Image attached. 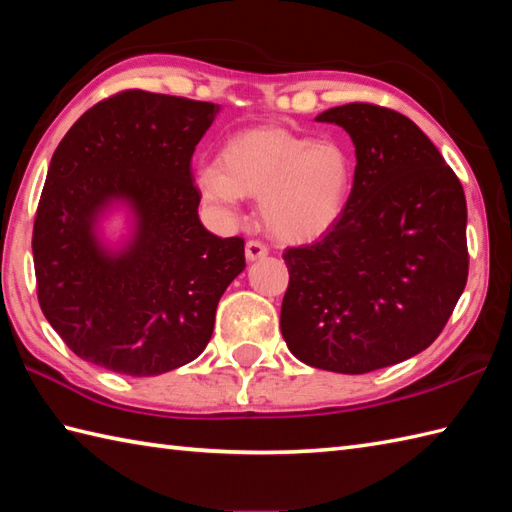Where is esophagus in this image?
Instances as JSON below:
<instances>
[{
  "label": "esophagus",
  "mask_w": 512,
  "mask_h": 512,
  "mask_svg": "<svg viewBox=\"0 0 512 512\" xmlns=\"http://www.w3.org/2000/svg\"><path fill=\"white\" fill-rule=\"evenodd\" d=\"M269 254V247L265 245V243H260V241H247V245H245V258L249 260V263H252V260H258V258H265Z\"/></svg>",
  "instance_id": "34e87169"
}]
</instances>
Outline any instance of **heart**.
I'll use <instances>...</instances> for the list:
<instances>
[{"mask_svg": "<svg viewBox=\"0 0 512 512\" xmlns=\"http://www.w3.org/2000/svg\"><path fill=\"white\" fill-rule=\"evenodd\" d=\"M342 146L313 142L280 127L243 131L225 142L219 162L197 170L201 199L221 219H234L243 197L260 199V217L280 241L306 243L342 217L350 192Z\"/></svg>", "mask_w": 512, "mask_h": 512, "instance_id": "b5f03b06", "label": "heart"}]
</instances>
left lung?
<instances>
[{
  "label": "left lung",
  "mask_w": 512,
  "mask_h": 512,
  "mask_svg": "<svg viewBox=\"0 0 512 512\" xmlns=\"http://www.w3.org/2000/svg\"><path fill=\"white\" fill-rule=\"evenodd\" d=\"M315 120L348 131L355 179L331 230L282 254L280 331L309 366L363 374L418 355L449 322L469 276L467 201L403 113L348 102Z\"/></svg>",
  "instance_id": "left-lung-1"
}]
</instances>
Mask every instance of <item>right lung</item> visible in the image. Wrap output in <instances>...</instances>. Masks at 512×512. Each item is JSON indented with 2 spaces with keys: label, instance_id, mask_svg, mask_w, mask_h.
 <instances>
[{
  "label": "right lung",
  "instance_id": "right-lung-1",
  "mask_svg": "<svg viewBox=\"0 0 512 512\" xmlns=\"http://www.w3.org/2000/svg\"><path fill=\"white\" fill-rule=\"evenodd\" d=\"M219 105L124 89L87 109L56 146L32 230L39 306L76 357L155 377L208 346L227 285L245 269L241 236L199 221L192 153ZM127 198L130 247L109 257L95 214Z\"/></svg>",
  "mask_w": 512,
  "mask_h": 512
}]
</instances>
